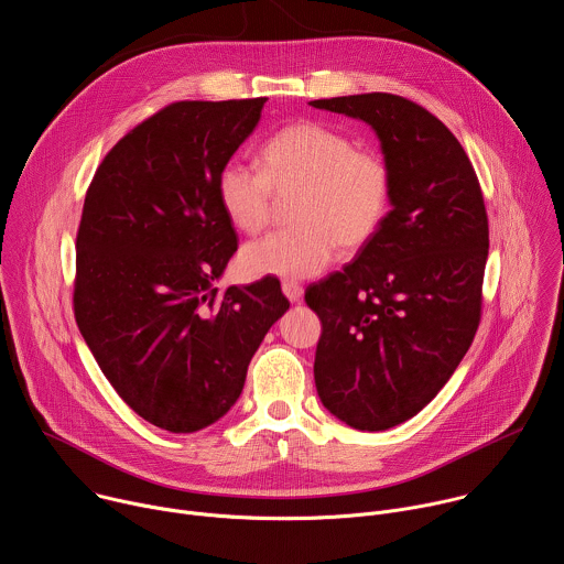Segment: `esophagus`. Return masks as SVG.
Instances as JSON below:
<instances>
[{
    "instance_id": "obj_1",
    "label": "esophagus",
    "mask_w": 564,
    "mask_h": 564,
    "mask_svg": "<svg viewBox=\"0 0 564 564\" xmlns=\"http://www.w3.org/2000/svg\"><path fill=\"white\" fill-rule=\"evenodd\" d=\"M281 290H283V294L294 303V301H301V296H303V288H301V283H296V281H283L281 283Z\"/></svg>"
}]
</instances>
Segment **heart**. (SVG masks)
Here are the masks:
<instances>
[{"label":"heart","mask_w":564,"mask_h":564,"mask_svg":"<svg viewBox=\"0 0 564 564\" xmlns=\"http://www.w3.org/2000/svg\"><path fill=\"white\" fill-rule=\"evenodd\" d=\"M392 170L386 156L321 121H296L259 150V170L228 161L217 174L226 219L246 235L265 228L274 195L292 202V228L241 250L248 276L307 279L325 270L338 243L360 248L377 237L392 208Z\"/></svg>","instance_id":"obj_1"}]
</instances>
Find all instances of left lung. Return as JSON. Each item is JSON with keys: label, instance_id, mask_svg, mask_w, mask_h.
<instances>
[{"label": "left lung", "instance_id": "1", "mask_svg": "<svg viewBox=\"0 0 564 564\" xmlns=\"http://www.w3.org/2000/svg\"><path fill=\"white\" fill-rule=\"evenodd\" d=\"M362 119L392 170V210L356 259L305 290L321 318L314 381L343 423L383 432L449 381L482 314L489 224L476 170L452 130L390 93L310 101Z\"/></svg>", "mask_w": 564, "mask_h": 564}]
</instances>
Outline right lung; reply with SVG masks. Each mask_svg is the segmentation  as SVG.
<instances>
[{"label":"right lung","mask_w":564,"mask_h":564,"mask_svg":"<svg viewBox=\"0 0 564 564\" xmlns=\"http://www.w3.org/2000/svg\"><path fill=\"white\" fill-rule=\"evenodd\" d=\"M265 101L161 108L112 145L86 193L79 332L123 403L172 434L204 430L237 403L250 358L290 307L274 279L215 288L237 252L217 174Z\"/></svg>","instance_id":"right-lung-1"}]
</instances>
